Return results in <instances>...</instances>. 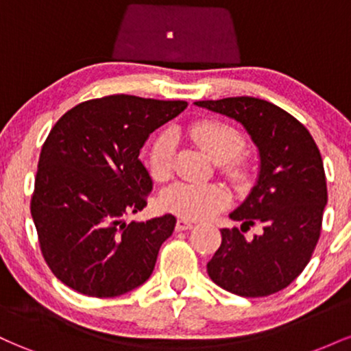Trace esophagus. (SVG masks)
I'll return each mask as SVG.
<instances>
[{"label": "esophagus", "instance_id": "esophagus-1", "mask_svg": "<svg viewBox=\"0 0 351 351\" xmlns=\"http://www.w3.org/2000/svg\"><path fill=\"white\" fill-rule=\"evenodd\" d=\"M193 226H195V223L189 219H184V217L176 221V229H178V231H186V229H191Z\"/></svg>", "mask_w": 351, "mask_h": 351}]
</instances>
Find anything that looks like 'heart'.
I'll return each instance as SVG.
<instances>
[{"label":"heart","instance_id":"b5f03b06","mask_svg":"<svg viewBox=\"0 0 351 351\" xmlns=\"http://www.w3.org/2000/svg\"><path fill=\"white\" fill-rule=\"evenodd\" d=\"M188 136L211 160H215L221 175L234 183L247 180V162L239 155L244 150V136L237 128L215 119H204L193 122L188 127ZM175 136L171 132H162L153 140L148 150V167L156 181H165L173 173L175 158ZM229 195L221 184L208 183H175L165 191L163 204L176 215L191 219L208 217L228 204Z\"/></svg>","mask_w":351,"mask_h":351}]
</instances>
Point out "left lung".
Listing matches in <instances>:
<instances>
[{"label":"left lung","mask_w":351,"mask_h":351,"mask_svg":"<svg viewBox=\"0 0 351 351\" xmlns=\"http://www.w3.org/2000/svg\"><path fill=\"white\" fill-rule=\"evenodd\" d=\"M196 106L244 125L259 148L261 171L251 195L229 215L241 229H221L208 274L224 291L267 297L291 285L308 264L322 231L327 181L320 150L295 117L267 100L228 97ZM259 226L261 232H243Z\"/></svg>","instance_id":"1"}]
</instances>
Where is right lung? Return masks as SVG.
<instances>
[{
    "instance_id": "obj_1",
    "label": "right lung",
    "mask_w": 351,
    "mask_h": 351,
    "mask_svg": "<svg viewBox=\"0 0 351 351\" xmlns=\"http://www.w3.org/2000/svg\"><path fill=\"white\" fill-rule=\"evenodd\" d=\"M184 100L108 95L80 102L56 122L39 155L31 216L44 261L88 297L142 285L176 217H123L147 206L152 178L138 155L148 135L186 108Z\"/></svg>"
}]
</instances>
